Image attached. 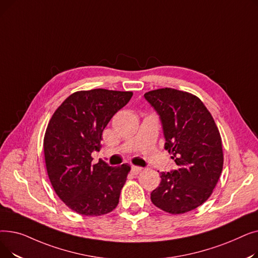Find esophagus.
Masks as SVG:
<instances>
[{
	"mask_svg": "<svg viewBox=\"0 0 258 258\" xmlns=\"http://www.w3.org/2000/svg\"><path fill=\"white\" fill-rule=\"evenodd\" d=\"M141 170H142V168L141 167H139V166H132V168H131V171L134 173V174H138L139 172H141Z\"/></svg>",
	"mask_w": 258,
	"mask_h": 258,
	"instance_id": "1",
	"label": "esophagus"
}]
</instances>
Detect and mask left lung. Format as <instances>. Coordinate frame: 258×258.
Here are the masks:
<instances>
[{
	"label": "left lung",
	"mask_w": 258,
	"mask_h": 258,
	"mask_svg": "<svg viewBox=\"0 0 258 258\" xmlns=\"http://www.w3.org/2000/svg\"><path fill=\"white\" fill-rule=\"evenodd\" d=\"M144 98L159 115L164 148L179 166L160 173L151 200L171 214L194 210L211 196L223 170L218 126L204 103L190 93L165 88L147 92Z\"/></svg>",
	"instance_id": "1"
}]
</instances>
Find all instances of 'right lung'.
<instances>
[{
    "label": "right lung",
    "instance_id": "right-lung-1",
    "mask_svg": "<svg viewBox=\"0 0 258 258\" xmlns=\"http://www.w3.org/2000/svg\"><path fill=\"white\" fill-rule=\"evenodd\" d=\"M132 96L104 89L76 92L50 119L44 138L47 172L59 199L79 214L102 215L118 205L130 165L92 164L91 154L99 151L103 130Z\"/></svg>",
    "mask_w": 258,
    "mask_h": 258
}]
</instances>
